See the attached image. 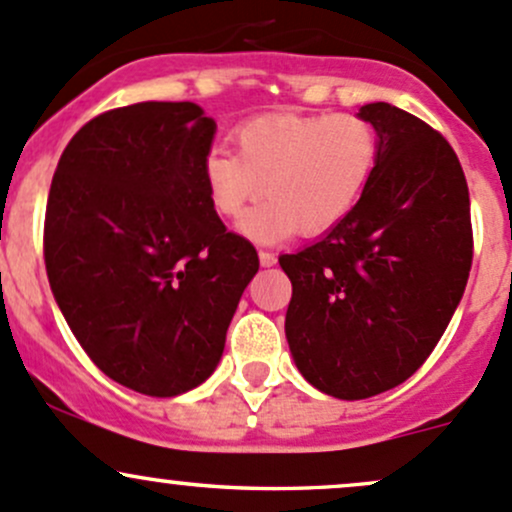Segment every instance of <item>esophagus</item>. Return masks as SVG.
<instances>
[{
  "label": "esophagus",
  "instance_id": "esophagus-1",
  "mask_svg": "<svg viewBox=\"0 0 512 512\" xmlns=\"http://www.w3.org/2000/svg\"><path fill=\"white\" fill-rule=\"evenodd\" d=\"M260 262H262V267H272V265H277V257H274V252H270V250H260Z\"/></svg>",
  "mask_w": 512,
  "mask_h": 512
}]
</instances>
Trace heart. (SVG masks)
Wrapping results in <instances>:
<instances>
[{"instance_id":"b5f03b06","label":"heart","mask_w":512,"mask_h":512,"mask_svg":"<svg viewBox=\"0 0 512 512\" xmlns=\"http://www.w3.org/2000/svg\"><path fill=\"white\" fill-rule=\"evenodd\" d=\"M238 154L213 149L203 161L218 213L240 218L257 198L270 201L242 223L252 238L336 228L358 206L375 161L378 134L355 115H265L235 132Z\"/></svg>"}]
</instances>
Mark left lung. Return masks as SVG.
I'll return each instance as SVG.
<instances>
[{"instance_id":"left-lung-1","label":"left lung","mask_w":512,"mask_h":512,"mask_svg":"<svg viewBox=\"0 0 512 512\" xmlns=\"http://www.w3.org/2000/svg\"><path fill=\"white\" fill-rule=\"evenodd\" d=\"M358 117L378 134L358 206L314 245L279 257L292 279L289 351L338 400L410 378L449 326L473 260L469 186L451 144L387 102Z\"/></svg>"}]
</instances>
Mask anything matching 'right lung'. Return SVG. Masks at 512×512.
<instances>
[{
	"label": "right lung",
	"instance_id": "1",
	"mask_svg": "<svg viewBox=\"0 0 512 512\" xmlns=\"http://www.w3.org/2000/svg\"><path fill=\"white\" fill-rule=\"evenodd\" d=\"M196 102L93 117L63 149L43 225L48 284L73 336L115 383L174 397L211 378L260 257L215 213Z\"/></svg>",
	"mask_w": 512,
	"mask_h": 512
}]
</instances>
